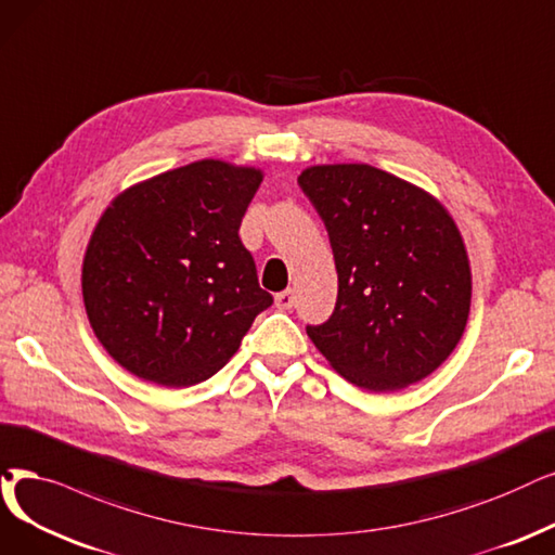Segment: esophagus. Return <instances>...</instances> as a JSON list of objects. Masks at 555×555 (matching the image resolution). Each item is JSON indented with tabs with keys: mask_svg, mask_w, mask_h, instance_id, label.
<instances>
[{
	"mask_svg": "<svg viewBox=\"0 0 555 555\" xmlns=\"http://www.w3.org/2000/svg\"><path fill=\"white\" fill-rule=\"evenodd\" d=\"M294 302H296V294H294V289L280 292V294L275 296V305H278V309H292V307H294Z\"/></svg>",
	"mask_w": 555,
	"mask_h": 555,
	"instance_id": "obj_1",
	"label": "esophagus"
}]
</instances>
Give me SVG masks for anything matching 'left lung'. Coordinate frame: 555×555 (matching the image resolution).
Returning <instances> with one entry per match:
<instances>
[{
    "label": "left lung",
    "mask_w": 555,
    "mask_h": 555,
    "mask_svg": "<svg viewBox=\"0 0 555 555\" xmlns=\"http://www.w3.org/2000/svg\"><path fill=\"white\" fill-rule=\"evenodd\" d=\"M298 184L323 218L337 305L307 335L352 385L396 391L424 380L457 346L472 271L449 211L430 193L366 164L312 166Z\"/></svg>",
    "instance_id": "1"
}]
</instances>
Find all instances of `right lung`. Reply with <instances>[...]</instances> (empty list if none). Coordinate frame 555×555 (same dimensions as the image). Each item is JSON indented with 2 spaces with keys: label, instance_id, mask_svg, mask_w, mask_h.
<instances>
[{
  "label": "right lung",
  "instance_id": "obj_1",
  "mask_svg": "<svg viewBox=\"0 0 555 555\" xmlns=\"http://www.w3.org/2000/svg\"><path fill=\"white\" fill-rule=\"evenodd\" d=\"M261 170L203 159L120 193L88 241V321L120 366L164 387L203 383L273 305L238 238Z\"/></svg>",
  "mask_w": 555,
  "mask_h": 555
}]
</instances>
